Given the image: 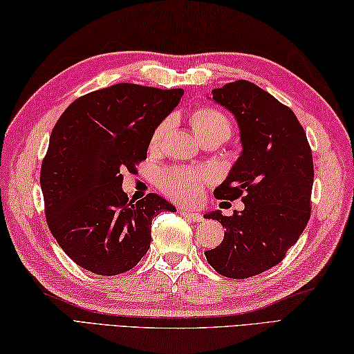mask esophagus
Wrapping results in <instances>:
<instances>
[{
    "instance_id": "1",
    "label": "esophagus",
    "mask_w": 354,
    "mask_h": 354,
    "mask_svg": "<svg viewBox=\"0 0 354 354\" xmlns=\"http://www.w3.org/2000/svg\"><path fill=\"white\" fill-rule=\"evenodd\" d=\"M179 213H181V216H184L185 219H189L190 222H202V221H204V217H202V214L190 212V209L181 208V209H179Z\"/></svg>"
}]
</instances>
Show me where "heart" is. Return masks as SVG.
<instances>
[{"mask_svg": "<svg viewBox=\"0 0 354 354\" xmlns=\"http://www.w3.org/2000/svg\"><path fill=\"white\" fill-rule=\"evenodd\" d=\"M187 122H189L193 133L196 135L201 141L207 138H221L223 141H227L231 137L232 127L230 120L216 108H196L190 112ZM167 129V120H164V122H161L155 127L152 137H150L149 141L150 150H156L161 147ZM209 179L205 171L184 167L167 169L160 173V176H158V185H160V189L171 199H175L178 202H185V204H192V202L198 201Z\"/></svg>", "mask_w": 354, "mask_h": 354, "instance_id": "1", "label": "heart"}]
</instances>
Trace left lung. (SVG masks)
I'll use <instances>...</instances> for the list:
<instances>
[{
    "label": "left lung",
    "mask_w": 354,
    "mask_h": 354,
    "mask_svg": "<svg viewBox=\"0 0 354 354\" xmlns=\"http://www.w3.org/2000/svg\"><path fill=\"white\" fill-rule=\"evenodd\" d=\"M213 100L234 114L243 146L214 196L242 198L245 209L205 214L227 230L222 243L205 255L216 272L242 280L278 265L309 222L312 149L293 111L251 82L213 89Z\"/></svg>",
    "instance_id": "1"
}]
</instances>
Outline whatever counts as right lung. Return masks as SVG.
Segmentation results:
<instances>
[{"label": "right lung", "mask_w": 354, "mask_h": 354, "mask_svg": "<svg viewBox=\"0 0 354 354\" xmlns=\"http://www.w3.org/2000/svg\"><path fill=\"white\" fill-rule=\"evenodd\" d=\"M183 94L181 88L117 84L79 97L53 127L41 167L45 219L80 268L127 272L150 248L153 217L175 212L155 193L129 201L122 171L146 160L152 132Z\"/></svg>", "instance_id": "obj_1"}]
</instances>
